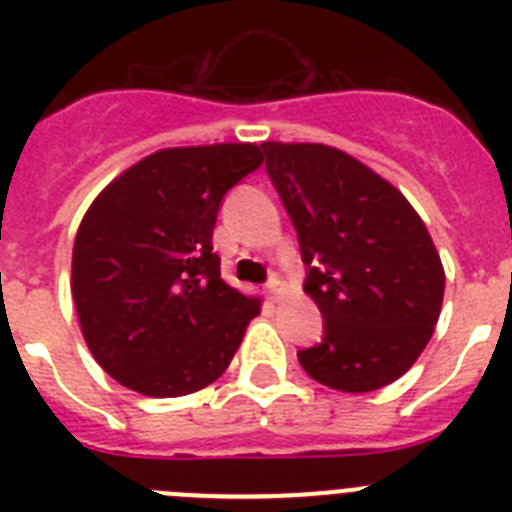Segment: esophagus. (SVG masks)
I'll return each mask as SVG.
<instances>
[{
    "label": "esophagus",
    "mask_w": 512,
    "mask_h": 512,
    "mask_svg": "<svg viewBox=\"0 0 512 512\" xmlns=\"http://www.w3.org/2000/svg\"><path fill=\"white\" fill-rule=\"evenodd\" d=\"M282 287L284 284L279 282L277 277H271L269 282H266V295H269V300H279V295H282Z\"/></svg>",
    "instance_id": "34e87169"
}]
</instances>
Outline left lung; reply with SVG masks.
Segmentation results:
<instances>
[{"label": "left lung", "instance_id": "1", "mask_svg": "<svg viewBox=\"0 0 512 512\" xmlns=\"http://www.w3.org/2000/svg\"><path fill=\"white\" fill-rule=\"evenodd\" d=\"M297 230L323 341L297 354L315 382L372 392L408 372L441 315V256L402 192L323 143H261Z\"/></svg>", "mask_w": 512, "mask_h": 512}]
</instances>
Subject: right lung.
I'll use <instances>...</instances> for the list:
<instances>
[{"label": "right lung", "instance_id": "obj_1", "mask_svg": "<svg viewBox=\"0 0 512 512\" xmlns=\"http://www.w3.org/2000/svg\"><path fill=\"white\" fill-rule=\"evenodd\" d=\"M261 161L253 143L164 148L87 210L71 295L89 351L122 387L182 397L228 369L261 300L220 279L212 230L225 192Z\"/></svg>", "mask_w": 512, "mask_h": 512}]
</instances>
